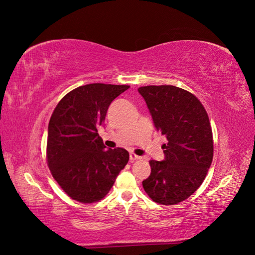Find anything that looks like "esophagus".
I'll return each instance as SVG.
<instances>
[{"instance_id": "esophagus-1", "label": "esophagus", "mask_w": 255, "mask_h": 255, "mask_svg": "<svg viewBox=\"0 0 255 255\" xmlns=\"http://www.w3.org/2000/svg\"><path fill=\"white\" fill-rule=\"evenodd\" d=\"M141 157L138 156V155H136L135 153H130V155H129V159H130V162H135L137 161V159H140Z\"/></svg>"}]
</instances>
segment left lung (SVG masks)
<instances>
[{"instance_id": "obj_1", "label": "left lung", "mask_w": 255, "mask_h": 255, "mask_svg": "<svg viewBox=\"0 0 255 255\" xmlns=\"http://www.w3.org/2000/svg\"><path fill=\"white\" fill-rule=\"evenodd\" d=\"M155 128L166 137L164 161L150 159L145 192L159 205L183 201L200 187L213 162L214 140L206 109L195 94L174 85L140 86Z\"/></svg>"}]
</instances>
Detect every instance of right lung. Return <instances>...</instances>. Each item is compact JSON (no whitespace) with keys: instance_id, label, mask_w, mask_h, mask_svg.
<instances>
[{"instance_id":"right-lung-1","label":"right lung","mask_w":255,"mask_h":255,"mask_svg":"<svg viewBox=\"0 0 255 255\" xmlns=\"http://www.w3.org/2000/svg\"><path fill=\"white\" fill-rule=\"evenodd\" d=\"M129 85L92 83L68 92L48 125L46 158L66 195L82 204L103 199L129 159L125 148L107 149L98 129L110 103Z\"/></svg>"}]
</instances>
